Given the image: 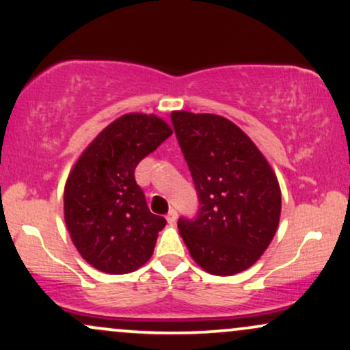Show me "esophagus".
Segmentation results:
<instances>
[{"mask_svg": "<svg viewBox=\"0 0 350 350\" xmlns=\"http://www.w3.org/2000/svg\"><path fill=\"white\" fill-rule=\"evenodd\" d=\"M176 219H178V212H176L174 208H171V211L167 212V215H166L167 224H171V226H174V224H176Z\"/></svg>", "mask_w": 350, "mask_h": 350, "instance_id": "esophagus-1", "label": "esophagus"}]
</instances>
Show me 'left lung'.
Wrapping results in <instances>:
<instances>
[{"label":"left lung","mask_w":350,"mask_h":350,"mask_svg":"<svg viewBox=\"0 0 350 350\" xmlns=\"http://www.w3.org/2000/svg\"><path fill=\"white\" fill-rule=\"evenodd\" d=\"M176 136L199 196L194 220L179 219L192 260L215 276L247 270L280 224L281 191L270 163L230 120L172 111Z\"/></svg>","instance_id":"1"}]
</instances>
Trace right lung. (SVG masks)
Instances as JSON below:
<instances>
[{"instance_id": "right-lung-1", "label": "right lung", "mask_w": 350, "mask_h": 350, "mask_svg": "<svg viewBox=\"0 0 350 350\" xmlns=\"http://www.w3.org/2000/svg\"><path fill=\"white\" fill-rule=\"evenodd\" d=\"M172 135L156 115L126 113L97 135L72 167L64 189V219L88 265L124 275L151 258L166 219L151 214L135 167Z\"/></svg>"}]
</instances>
